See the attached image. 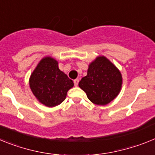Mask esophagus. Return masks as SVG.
<instances>
[{
  "mask_svg": "<svg viewBox=\"0 0 155 155\" xmlns=\"http://www.w3.org/2000/svg\"><path fill=\"white\" fill-rule=\"evenodd\" d=\"M74 85H75V86H78V85L79 79H75V80L74 81Z\"/></svg>",
  "mask_w": 155,
  "mask_h": 155,
  "instance_id": "34e87169",
  "label": "esophagus"
}]
</instances>
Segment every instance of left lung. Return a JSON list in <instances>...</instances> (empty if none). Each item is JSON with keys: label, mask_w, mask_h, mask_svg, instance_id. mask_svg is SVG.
<instances>
[{"label": "left lung", "mask_w": 155, "mask_h": 155, "mask_svg": "<svg viewBox=\"0 0 155 155\" xmlns=\"http://www.w3.org/2000/svg\"><path fill=\"white\" fill-rule=\"evenodd\" d=\"M122 84L120 70L109 59L98 56L90 63L87 75L82 78L78 85L92 103L105 105L120 94Z\"/></svg>", "instance_id": "1"}]
</instances>
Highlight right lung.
<instances>
[{
  "label": "right lung",
  "mask_w": 155,
  "mask_h": 155,
  "mask_svg": "<svg viewBox=\"0 0 155 155\" xmlns=\"http://www.w3.org/2000/svg\"><path fill=\"white\" fill-rule=\"evenodd\" d=\"M74 82L59 69L58 61L45 57L29 78V87L36 99L47 107H54L65 100Z\"/></svg>",
  "instance_id": "1"
}]
</instances>
